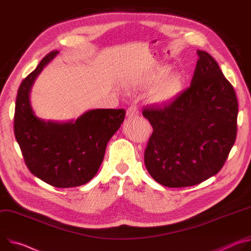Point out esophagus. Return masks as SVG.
Returning a JSON list of instances; mask_svg holds the SVG:
<instances>
[{
    "mask_svg": "<svg viewBox=\"0 0 251 251\" xmlns=\"http://www.w3.org/2000/svg\"><path fill=\"white\" fill-rule=\"evenodd\" d=\"M137 114H138V109H137V107L134 106V105L129 106V107L127 108V110H126V117H127L128 119H133V118H135V117L137 116Z\"/></svg>",
    "mask_w": 251,
    "mask_h": 251,
    "instance_id": "esophagus-1",
    "label": "esophagus"
}]
</instances>
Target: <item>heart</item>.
<instances>
[{
	"instance_id": "1",
	"label": "heart",
	"mask_w": 251,
	"mask_h": 251,
	"mask_svg": "<svg viewBox=\"0 0 251 251\" xmlns=\"http://www.w3.org/2000/svg\"><path fill=\"white\" fill-rule=\"evenodd\" d=\"M169 73V69L165 67H158L143 73L135 76L130 81L132 90H145L152 87L150 93V99L154 102H164L174 99L182 89L183 79L177 74L164 75Z\"/></svg>"
}]
</instances>
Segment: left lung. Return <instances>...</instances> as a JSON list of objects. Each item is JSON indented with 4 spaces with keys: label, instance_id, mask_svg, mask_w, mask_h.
Instances as JSON below:
<instances>
[{
    "label": "left lung",
    "instance_id": "8db88e82",
    "mask_svg": "<svg viewBox=\"0 0 251 251\" xmlns=\"http://www.w3.org/2000/svg\"><path fill=\"white\" fill-rule=\"evenodd\" d=\"M198 54L190 87L169 104L143 110L153 128L145 164L164 186H192L216 175L235 143L234 89L208 52Z\"/></svg>",
    "mask_w": 251,
    "mask_h": 251
}]
</instances>
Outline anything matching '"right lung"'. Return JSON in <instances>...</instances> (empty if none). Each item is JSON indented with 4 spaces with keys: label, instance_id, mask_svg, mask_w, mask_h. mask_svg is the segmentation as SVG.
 I'll return each instance as SVG.
<instances>
[{
    "label": "right lung",
    "instance_id": "right-lung-1",
    "mask_svg": "<svg viewBox=\"0 0 251 251\" xmlns=\"http://www.w3.org/2000/svg\"><path fill=\"white\" fill-rule=\"evenodd\" d=\"M57 50H51L27 75L18 90L14 132L29 171L50 185L60 188L87 183L98 173L109 138L125 120L123 108L94 109L75 123L58 124L38 119L29 93L35 78Z\"/></svg>",
    "mask_w": 251,
    "mask_h": 251
}]
</instances>
